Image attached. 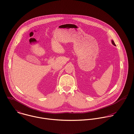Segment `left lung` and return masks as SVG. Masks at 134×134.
<instances>
[{
    "instance_id": "obj_1",
    "label": "left lung",
    "mask_w": 134,
    "mask_h": 134,
    "mask_svg": "<svg viewBox=\"0 0 134 134\" xmlns=\"http://www.w3.org/2000/svg\"><path fill=\"white\" fill-rule=\"evenodd\" d=\"M112 44L114 45V46H116V45H115V44L114 43V41H113V40H112Z\"/></svg>"
}]
</instances>
